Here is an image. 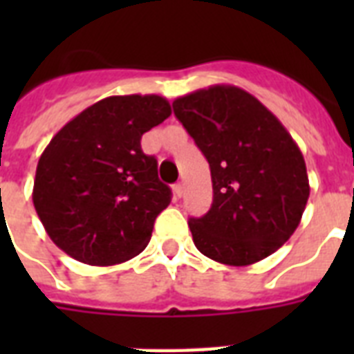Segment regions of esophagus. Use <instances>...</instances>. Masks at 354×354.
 <instances>
[{"label": "esophagus", "instance_id": "esophagus-1", "mask_svg": "<svg viewBox=\"0 0 354 354\" xmlns=\"http://www.w3.org/2000/svg\"><path fill=\"white\" fill-rule=\"evenodd\" d=\"M172 191H174V194H176L178 198H180V196H182L183 194V183H174V185H172Z\"/></svg>", "mask_w": 354, "mask_h": 354}]
</instances>
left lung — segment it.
I'll list each match as a JSON object with an SVG mask.
<instances>
[{
    "label": "left lung",
    "mask_w": 354,
    "mask_h": 354,
    "mask_svg": "<svg viewBox=\"0 0 354 354\" xmlns=\"http://www.w3.org/2000/svg\"><path fill=\"white\" fill-rule=\"evenodd\" d=\"M172 108L211 169V209L189 221L194 246L230 266L272 255L296 232L310 194L296 141L236 86L193 91Z\"/></svg>",
    "instance_id": "8db88e82"
}]
</instances>
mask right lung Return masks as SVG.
Instances as JSON below:
<instances>
[{
  "mask_svg": "<svg viewBox=\"0 0 354 354\" xmlns=\"http://www.w3.org/2000/svg\"><path fill=\"white\" fill-rule=\"evenodd\" d=\"M171 115L160 95H115L91 104L38 160L32 204L47 235L69 257L93 266L143 252L156 216L171 204L158 161L141 136Z\"/></svg>",
  "mask_w": 354,
  "mask_h": 354,
  "instance_id": "1",
  "label": "right lung"
}]
</instances>
